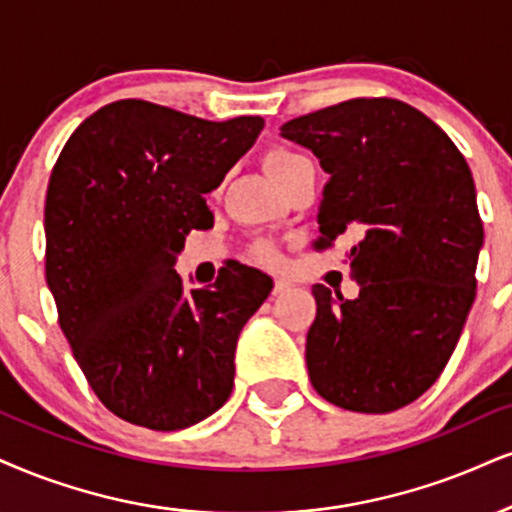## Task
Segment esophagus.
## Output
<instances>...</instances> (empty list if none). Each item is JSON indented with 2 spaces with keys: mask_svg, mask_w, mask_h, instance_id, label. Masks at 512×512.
I'll list each match as a JSON object with an SVG mask.
<instances>
[{
  "mask_svg": "<svg viewBox=\"0 0 512 512\" xmlns=\"http://www.w3.org/2000/svg\"><path fill=\"white\" fill-rule=\"evenodd\" d=\"M289 287H292V282L285 280V277H275V287H273V294H275V296H277V294H285Z\"/></svg>",
  "mask_w": 512,
  "mask_h": 512,
  "instance_id": "esophagus-1",
  "label": "esophagus"
}]
</instances>
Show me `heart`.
<instances>
[{
	"label": "heart",
	"mask_w": 512,
	"mask_h": 512,
	"mask_svg": "<svg viewBox=\"0 0 512 512\" xmlns=\"http://www.w3.org/2000/svg\"><path fill=\"white\" fill-rule=\"evenodd\" d=\"M263 163H266V170L270 173V178H273L277 185L282 187L289 178H292L296 170L308 166L311 161H308L304 154H296V151H292V149L275 147V149L268 151ZM254 258L258 263H275L277 254H275V249L270 244H256L254 246Z\"/></svg>",
	"instance_id": "obj_1"
}]
</instances>
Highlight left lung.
Returning <instances> with one entry per match:
<instances>
[{"label": "left lung", "mask_w": 512, "mask_h": 512, "mask_svg": "<svg viewBox=\"0 0 512 512\" xmlns=\"http://www.w3.org/2000/svg\"><path fill=\"white\" fill-rule=\"evenodd\" d=\"M280 130L330 173L313 249L349 235L361 285L356 299L313 287V389L356 413L399 410L437 382L475 301L484 227L468 161L425 113L389 97L349 99Z\"/></svg>", "instance_id": "obj_1"}]
</instances>
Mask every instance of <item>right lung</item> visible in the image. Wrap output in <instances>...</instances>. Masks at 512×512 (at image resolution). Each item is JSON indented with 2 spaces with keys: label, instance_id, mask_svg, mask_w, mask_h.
<instances>
[{
  "label": "right lung",
  "instance_id": "1",
  "mask_svg": "<svg viewBox=\"0 0 512 512\" xmlns=\"http://www.w3.org/2000/svg\"><path fill=\"white\" fill-rule=\"evenodd\" d=\"M261 130V116L213 123L121 99L85 118L56 159L47 287L92 391L132 425L185 430L230 399L239 332L273 280L230 261L187 292L173 266L189 230L213 227L204 194Z\"/></svg>",
  "mask_w": 512,
  "mask_h": 512
}]
</instances>
